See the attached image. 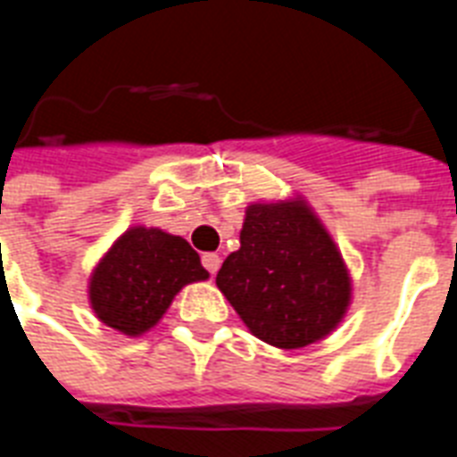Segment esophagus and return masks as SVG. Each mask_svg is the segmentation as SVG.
Instances as JSON below:
<instances>
[{
    "instance_id": "obj_1",
    "label": "esophagus",
    "mask_w": 457,
    "mask_h": 457,
    "mask_svg": "<svg viewBox=\"0 0 457 457\" xmlns=\"http://www.w3.org/2000/svg\"><path fill=\"white\" fill-rule=\"evenodd\" d=\"M201 263H204V268H206L211 275H215L218 268H220V256H218V253H204V256H201Z\"/></svg>"
}]
</instances>
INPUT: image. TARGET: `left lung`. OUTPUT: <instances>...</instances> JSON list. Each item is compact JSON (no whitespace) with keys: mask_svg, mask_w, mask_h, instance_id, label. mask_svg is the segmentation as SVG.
<instances>
[{"mask_svg":"<svg viewBox=\"0 0 457 457\" xmlns=\"http://www.w3.org/2000/svg\"><path fill=\"white\" fill-rule=\"evenodd\" d=\"M215 285L253 337L285 351L329 337L353 299L346 261L301 194L246 206Z\"/></svg>","mask_w":457,"mask_h":457,"instance_id":"8db88e82","label":"left lung"}]
</instances>
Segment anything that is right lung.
<instances>
[{
    "mask_svg": "<svg viewBox=\"0 0 457 457\" xmlns=\"http://www.w3.org/2000/svg\"><path fill=\"white\" fill-rule=\"evenodd\" d=\"M204 279L208 270L187 239L132 225L92 268L87 296L104 325L142 337L161 322L182 287Z\"/></svg>",
    "mask_w": 457,
    "mask_h": 457,
    "instance_id": "add662e5",
    "label": "right lung"
}]
</instances>
